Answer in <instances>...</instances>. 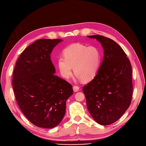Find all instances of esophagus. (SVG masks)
Returning <instances> with one entry per match:
<instances>
[{
	"label": "esophagus",
	"instance_id": "34e87169",
	"mask_svg": "<svg viewBox=\"0 0 146 146\" xmlns=\"http://www.w3.org/2000/svg\"><path fill=\"white\" fill-rule=\"evenodd\" d=\"M79 90V87L77 86H73V91L74 92H77Z\"/></svg>",
	"mask_w": 146,
	"mask_h": 146
}]
</instances>
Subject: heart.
Segmentation results:
<instances>
[{
	"label": "heart",
	"mask_w": 146,
	"mask_h": 146,
	"mask_svg": "<svg viewBox=\"0 0 146 146\" xmlns=\"http://www.w3.org/2000/svg\"><path fill=\"white\" fill-rule=\"evenodd\" d=\"M63 56L58 59L57 65L61 75L65 78L71 76L72 68L78 80H90L98 72L101 54L96 46L74 44L64 48Z\"/></svg>",
	"instance_id": "obj_1"
}]
</instances>
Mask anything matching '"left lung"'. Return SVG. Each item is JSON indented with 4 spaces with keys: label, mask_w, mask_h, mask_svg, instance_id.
<instances>
[{
    "label": "left lung",
    "mask_w": 146,
    "mask_h": 146,
    "mask_svg": "<svg viewBox=\"0 0 146 146\" xmlns=\"http://www.w3.org/2000/svg\"><path fill=\"white\" fill-rule=\"evenodd\" d=\"M87 37L101 44L104 58L98 73L83 87V92L94 120L100 125H108L117 121L131 104V66L125 53L115 41L99 35Z\"/></svg>",
    "instance_id": "obj_1"
}]
</instances>
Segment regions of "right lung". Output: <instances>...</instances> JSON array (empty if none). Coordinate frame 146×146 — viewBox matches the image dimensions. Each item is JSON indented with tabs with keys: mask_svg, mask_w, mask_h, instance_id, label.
I'll return each instance as SVG.
<instances>
[{
	"mask_svg": "<svg viewBox=\"0 0 146 146\" xmlns=\"http://www.w3.org/2000/svg\"><path fill=\"white\" fill-rule=\"evenodd\" d=\"M61 39H40L27 47L17 59L13 88L19 107L33 124L44 129L58 125L66 113L71 85L56 76L50 58Z\"/></svg>",
	"mask_w": 146,
	"mask_h": 146,
	"instance_id": "1",
	"label": "right lung"
}]
</instances>
